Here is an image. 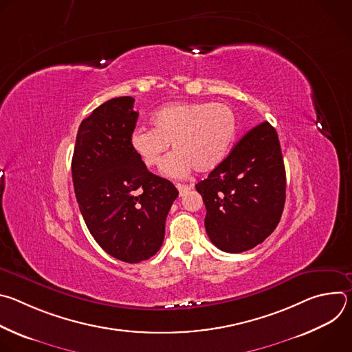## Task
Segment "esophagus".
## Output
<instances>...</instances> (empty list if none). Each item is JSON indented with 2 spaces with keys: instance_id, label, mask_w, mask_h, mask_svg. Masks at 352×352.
Wrapping results in <instances>:
<instances>
[{
  "instance_id": "1",
  "label": "esophagus",
  "mask_w": 352,
  "mask_h": 352,
  "mask_svg": "<svg viewBox=\"0 0 352 352\" xmlns=\"http://www.w3.org/2000/svg\"><path fill=\"white\" fill-rule=\"evenodd\" d=\"M177 189H178V192H179V195L182 196L186 190H189L190 189V185H185V184H177Z\"/></svg>"
}]
</instances>
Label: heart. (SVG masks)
Here are the masks:
<instances>
[{
    "label": "heart",
    "instance_id": "b5f03b06",
    "mask_svg": "<svg viewBox=\"0 0 352 352\" xmlns=\"http://www.w3.org/2000/svg\"><path fill=\"white\" fill-rule=\"evenodd\" d=\"M153 128L131 133V147L140 162L157 167L170 143L175 150L162 173L167 177L214 170L228 155L236 133V117L224 103H171L152 116Z\"/></svg>",
    "mask_w": 352,
    "mask_h": 352
}]
</instances>
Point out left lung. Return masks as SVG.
Segmentation results:
<instances>
[{"label":"left lung","mask_w":352,"mask_h":352,"mask_svg":"<svg viewBox=\"0 0 352 352\" xmlns=\"http://www.w3.org/2000/svg\"><path fill=\"white\" fill-rule=\"evenodd\" d=\"M196 190L206 206V232L219 249L241 254L262 243L277 227L285 204L276 129L265 121L248 131Z\"/></svg>","instance_id":"8db88e82"}]
</instances>
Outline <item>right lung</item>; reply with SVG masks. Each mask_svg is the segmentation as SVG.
I'll return each instance as SVG.
<instances>
[{"label":"right lung","instance_id":"add662e5","mask_svg":"<svg viewBox=\"0 0 352 352\" xmlns=\"http://www.w3.org/2000/svg\"><path fill=\"white\" fill-rule=\"evenodd\" d=\"M133 102L116 97L93 110L79 125L72 157L75 195L91 236L126 263L157 254L178 196L173 182L150 173L133 153Z\"/></svg>","mask_w":352,"mask_h":352}]
</instances>
